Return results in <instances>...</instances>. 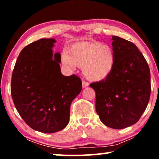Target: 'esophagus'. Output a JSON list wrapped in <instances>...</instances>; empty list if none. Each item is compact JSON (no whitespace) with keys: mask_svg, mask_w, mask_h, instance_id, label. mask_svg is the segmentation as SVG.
<instances>
[{"mask_svg":"<svg viewBox=\"0 0 159 159\" xmlns=\"http://www.w3.org/2000/svg\"><path fill=\"white\" fill-rule=\"evenodd\" d=\"M88 85H89V84H88V83L87 82H85V81H82V86H83V88H87Z\"/></svg>","mask_w":159,"mask_h":159,"instance_id":"obj_1","label":"esophagus"}]
</instances>
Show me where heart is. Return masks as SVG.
I'll return each instance as SVG.
<instances>
[{
  "instance_id": "1",
  "label": "heart",
  "mask_w": 159,
  "mask_h": 159,
  "mask_svg": "<svg viewBox=\"0 0 159 159\" xmlns=\"http://www.w3.org/2000/svg\"><path fill=\"white\" fill-rule=\"evenodd\" d=\"M61 61L67 68L82 67L84 76L90 81L107 79L114 68L116 57L113 48L99 42L76 43L69 53L61 55Z\"/></svg>"
}]
</instances>
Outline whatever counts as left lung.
<instances>
[{
    "instance_id": "8db88e82",
    "label": "left lung",
    "mask_w": 159,
    "mask_h": 159,
    "mask_svg": "<svg viewBox=\"0 0 159 159\" xmlns=\"http://www.w3.org/2000/svg\"><path fill=\"white\" fill-rule=\"evenodd\" d=\"M114 68L107 79L90 84L95 91L99 119L113 129H123L138 121L149 103L150 70L133 43L112 36Z\"/></svg>"
}]
</instances>
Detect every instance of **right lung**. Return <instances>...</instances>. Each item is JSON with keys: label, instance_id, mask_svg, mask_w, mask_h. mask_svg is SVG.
<instances>
[{"label": "right lung", "instance_id": "add662e5", "mask_svg": "<svg viewBox=\"0 0 159 159\" xmlns=\"http://www.w3.org/2000/svg\"><path fill=\"white\" fill-rule=\"evenodd\" d=\"M55 43L41 39L26 45L12 75L11 95L19 114L29 127L43 133L66 128L71 102L82 90L79 77L61 73V55L52 50Z\"/></svg>", "mask_w": 159, "mask_h": 159}]
</instances>
